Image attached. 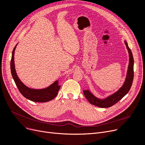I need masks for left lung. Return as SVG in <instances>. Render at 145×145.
<instances>
[{
	"label": "left lung",
	"mask_w": 145,
	"mask_h": 145,
	"mask_svg": "<svg viewBox=\"0 0 145 145\" xmlns=\"http://www.w3.org/2000/svg\"><path fill=\"white\" fill-rule=\"evenodd\" d=\"M125 44L129 53V64L126 78L124 83V85L118 91V92L103 100L96 98L88 90H83V93H84L85 97L87 99L88 101L90 104L98 106V107L100 108H109L111 107L112 106L115 105L116 103H118L129 92V90H130L132 86L134 77V60L133 57L132 53L130 48H129L128 44L126 41Z\"/></svg>",
	"instance_id": "8db88e82"
}]
</instances>
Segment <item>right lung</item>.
<instances>
[{
  "instance_id": "1",
  "label": "right lung",
  "mask_w": 145,
  "mask_h": 145,
  "mask_svg": "<svg viewBox=\"0 0 145 145\" xmlns=\"http://www.w3.org/2000/svg\"><path fill=\"white\" fill-rule=\"evenodd\" d=\"M17 44L15 46L13 52L10 62L11 73L14 81L20 93L27 99L35 102H46L53 99L57 95L60 86L58 85V81H56L48 88L43 89H33L26 86L17 76L14 68V54Z\"/></svg>"
}]
</instances>
